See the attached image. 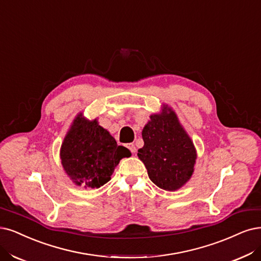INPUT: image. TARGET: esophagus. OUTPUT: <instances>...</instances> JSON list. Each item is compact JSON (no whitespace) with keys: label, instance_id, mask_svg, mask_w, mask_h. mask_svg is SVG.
I'll use <instances>...</instances> for the list:
<instances>
[{"label":"esophagus","instance_id":"esophagus-1","mask_svg":"<svg viewBox=\"0 0 261 261\" xmlns=\"http://www.w3.org/2000/svg\"><path fill=\"white\" fill-rule=\"evenodd\" d=\"M125 147H127L132 153H136V152H137V147H136V145H134L133 143L127 144V145H125Z\"/></svg>","mask_w":261,"mask_h":261}]
</instances>
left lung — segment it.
<instances>
[{"label": "left lung", "mask_w": 261, "mask_h": 261, "mask_svg": "<svg viewBox=\"0 0 261 261\" xmlns=\"http://www.w3.org/2000/svg\"><path fill=\"white\" fill-rule=\"evenodd\" d=\"M169 111V114L162 112L150 116L142 131L144 146L139 149L138 156L153 184L173 191L184 186L191 177L197 152L175 113Z\"/></svg>", "instance_id": "obj_1"}]
</instances>
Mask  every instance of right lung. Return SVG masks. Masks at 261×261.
Masks as SVG:
<instances>
[{"mask_svg":"<svg viewBox=\"0 0 261 261\" xmlns=\"http://www.w3.org/2000/svg\"><path fill=\"white\" fill-rule=\"evenodd\" d=\"M131 152L98 124L79 115L66 134L60 157L66 174L77 185L99 188L111 179L121 158Z\"/></svg>","mask_w":261,"mask_h":261,"instance_id":"obj_1","label":"right lung"}]
</instances>
